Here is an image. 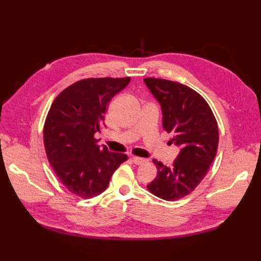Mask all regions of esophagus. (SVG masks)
Masks as SVG:
<instances>
[{"mask_svg":"<svg viewBox=\"0 0 261 261\" xmlns=\"http://www.w3.org/2000/svg\"><path fill=\"white\" fill-rule=\"evenodd\" d=\"M132 160H134V163H135L136 165H141V164L147 163V159L140 158V157H132Z\"/></svg>","mask_w":261,"mask_h":261,"instance_id":"obj_1","label":"esophagus"}]
</instances>
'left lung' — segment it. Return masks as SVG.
Segmentation results:
<instances>
[{
	"label": "left lung",
	"instance_id": "obj_1",
	"mask_svg": "<svg viewBox=\"0 0 261 261\" xmlns=\"http://www.w3.org/2000/svg\"><path fill=\"white\" fill-rule=\"evenodd\" d=\"M143 82L160 104L170 142L180 148L169 167L152 160L158 171L147 187L159 198L176 201L193 192L208 171L218 151V123L206 101L188 86L151 77Z\"/></svg>",
	"mask_w": 261,
	"mask_h": 261
}]
</instances>
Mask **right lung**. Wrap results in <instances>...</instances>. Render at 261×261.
Here are the masks:
<instances>
[{
	"instance_id": "obj_1",
	"label": "right lung",
	"mask_w": 261,
	"mask_h": 261,
	"mask_svg": "<svg viewBox=\"0 0 261 261\" xmlns=\"http://www.w3.org/2000/svg\"><path fill=\"white\" fill-rule=\"evenodd\" d=\"M124 79H86L55 98L43 127L49 163L67 190L82 198L103 193L114 171L124 163V153L98 146L95 134L105 126L107 105L130 83Z\"/></svg>"
}]
</instances>
